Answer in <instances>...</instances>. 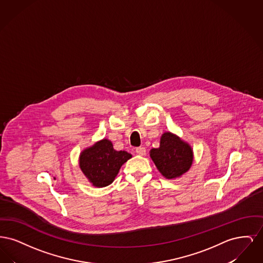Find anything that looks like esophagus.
<instances>
[{
    "mask_svg": "<svg viewBox=\"0 0 263 263\" xmlns=\"http://www.w3.org/2000/svg\"><path fill=\"white\" fill-rule=\"evenodd\" d=\"M136 153H137V155H139V156H145L146 149L144 147H139V148L136 149Z\"/></svg>",
    "mask_w": 263,
    "mask_h": 263,
    "instance_id": "esophagus-1",
    "label": "esophagus"
}]
</instances>
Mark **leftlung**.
<instances>
[{
  "label": "left lung",
  "instance_id": "left-lung-1",
  "mask_svg": "<svg viewBox=\"0 0 263 263\" xmlns=\"http://www.w3.org/2000/svg\"><path fill=\"white\" fill-rule=\"evenodd\" d=\"M152 161L166 179L179 178L190 170L193 150L187 142L172 132H164L159 148L150 151Z\"/></svg>",
  "mask_w": 263,
  "mask_h": 263
}]
</instances>
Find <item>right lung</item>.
<instances>
[{
	"instance_id": "1",
	"label": "right lung",
	"mask_w": 263,
	"mask_h": 263,
	"mask_svg": "<svg viewBox=\"0 0 263 263\" xmlns=\"http://www.w3.org/2000/svg\"><path fill=\"white\" fill-rule=\"evenodd\" d=\"M132 158L125 151H116L110 140L104 138L81 152L79 165L95 187L111 184L122 164Z\"/></svg>"
}]
</instances>
